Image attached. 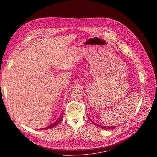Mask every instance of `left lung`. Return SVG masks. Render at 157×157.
<instances>
[{"instance_id": "8db88e82", "label": "left lung", "mask_w": 157, "mask_h": 157, "mask_svg": "<svg viewBox=\"0 0 157 157\" xmlns=\"http://www.w3.org/2000/svg\"><path fill=\"white\" fill-rule=\"evenodd\" d=\"M88 119H89V121H91L92 122H93L94 123V124H95L96 125H97V126H98V127H101V128H103V129H106V130H109V129H112V128H113L114 127H108V126H104V125H99V124H96L94 122H93L91 119H89V117H88Z\"/></svg>"}]
</instances>
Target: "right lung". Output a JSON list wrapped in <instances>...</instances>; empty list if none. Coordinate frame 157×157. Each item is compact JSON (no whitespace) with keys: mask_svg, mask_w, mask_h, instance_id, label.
Wrapping results in <instances>:
<instances>
[{"mask_svg":"<svg viewBox=\"0 0 157 157\" xmlns=\"http://www.w3.org/2000/svg\"><path fill=\"white\" fill-rule=\"evenodd\" d=\"M63 116H60L55 122H53L52 124H51L50 125H49V126H48V127H44V128H41V129H40V130H47V129H49V128H52V127H55V126H56V125H58V124H59V122H61V121H62V119H63Z\"/></svg>","mask_w":157,"mask_h":157,"instance_id":"add662e5","label":"right lung"}]
</instances>
